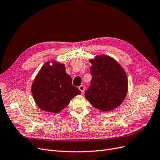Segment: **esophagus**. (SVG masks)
Returning <instances> with one entry per match:
<instances>
[{"instance_id":"obj_1","label":"esophagus","mask_w":160,"mask_h":160,"mask_svg":"<svg viewBox=\"0 0 160 160\" xmlns=\"http://www.w3.org/2000/svg\"><path fill=\"white\" fill-rule=\"evenodd\" d=\"M78 88H79V90L81 91L82 93L83 94L84 92V90H85V86H83V85H81V86H80L78 87Z\"/></svg>"}]
</instances>
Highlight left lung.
<instances>
[{
    "label": "left lung",
    "mask_w": 160,
    "mask_h": 160,
    "mask_svg": "<svg viewBox=\"0 0 160 160\" xmlns=\"http://www.w3.org/2000/svg\"><path fill=\"white\" fill-rule=\"evenodd\" d=\"M92 79L86 98L92 106L102 112L114 110L126 98L128 80L122 66L111 56L96 55L89 60Z\"/></svg>",
    "instance_id": "obj_1"
}]
</instances>
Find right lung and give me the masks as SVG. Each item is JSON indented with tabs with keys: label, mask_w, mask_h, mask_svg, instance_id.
<instances>
[{
	"label": "right lung",
	"mask_w": 160,
	"mask_h": 160,
	"mask_svg": "<svg viewBox=\"0 0 160 160\" xmlns=\"http://www.w3.org/2000/svg\"><path fill=\"white\" fill-rule=\"evenodd\" d=\"M31 92L37 106L45 112H60L70 100L81 94L72 84V78L66 72V67L56 60L45 62L32 84Z\"/></svg>",
	"instance_id": "1"
}]
</instances>
